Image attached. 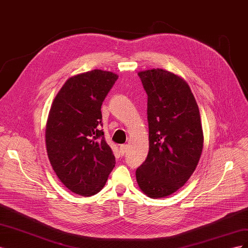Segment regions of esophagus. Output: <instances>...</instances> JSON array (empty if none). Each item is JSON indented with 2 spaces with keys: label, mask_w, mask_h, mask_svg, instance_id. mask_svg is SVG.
Listing matches in <instances>:
<instances>
[{
  "label": "esophagus",
  "mask_w": 248,
  "mask_h": 248,
  "mask_svg": "<svg viewBox=\"0 0 248 248\" xmlns=\"http://www.w3.org/2000/svg\"><path fill=\"white\" fill-rule=\"evenodd\" d=\"M127 149H128V146L127 145L120 146V153H121V155H125V153L127 152Z\"/></svg>",
  "instance_id": "esophagus-1"
}]
</instances>
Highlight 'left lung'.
<instances>
[{
    "instance_id": "left-lung-1",
    "label": "left lung",
    "mask_w": 248,
    "mask_h": 248,
    "mask_svg": "<svg viewBox=\"0 0 248 248\" xmlns=\"http://www.w3.org/2000/svg\"><path fill=\"white\" fill-rule=\"evenodd\" d=\"M138 74L148 95L149 153L137 181L149 198H166L187 182L201 158L200 110L182 78L159 68Z\"/></svg>"
}]
</instances>
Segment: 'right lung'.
Segmentation results:
<instances>
[{"label":"right lung","mask_w":248,"mask_h":248,"mask_svg":"<svg viewBox=\"0 0 248 248\" xmlns=\"http://www.w3.org/2000/svg\"><path fill=\"white\" fill-rule=\"evenodd\" d=\"M118 76L95 69L66 80L51 103L46 128L48 159L72 192L94 196L106 185L116 159L101 129V106Z\"/></svg>","instance_id":"add662e5"}]
</instances>
